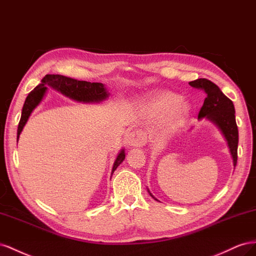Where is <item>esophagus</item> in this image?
Listing matches in <instances>:
<instances>
[{
  "mask_svg": "<svg viewBox=\"0 0 256 256\" xmlns=\"http://www.w3.org/2000/svg\"><path fill=\"white\" fill-rule=\"evenodd\" d=\"M147 142V138H146V134L142 132V130H135L132 132L128 134L126 137V142L128 146H132V147H142Z\"/></svg>",
  "mask_w": 256,
  "mask_h": 256,
  "instance_id": "esophagus-1",
  "label": "esophagus"
}]
</instances>
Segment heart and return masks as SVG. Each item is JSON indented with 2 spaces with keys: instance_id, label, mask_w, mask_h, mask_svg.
Here are the masks:
<instances>
[{
  "instance_id": "b5f03b06",
  "label": "heart",
  "mask_w": 256,
  "mask_h": 256,
  "mask_svg": "<svg viewBox=\"0 0 256 256\" xmlns=\"http://www.w3.org/2000/svg\"><path fill=\"white\" fill-rule=\"evenodd\" d=\"M144 108L152 118H164L162 130L165 133H172L181 126L190 112L188 105L181 100L179 94L170 91L158 93L144 104Z\"/></svg>"
}]
</instances>
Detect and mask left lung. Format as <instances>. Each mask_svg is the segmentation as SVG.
I'll return each mask as SVG.
<instances>
[{
  "label": "left lung",
  "instance_id": "obj_1",
  "mask_svg": "<svg viewBox=\"0 0 256 256\" xmlns=\"http://www.w3.org/2000/svg\"><path fill=\"white\" fill-rule=\"evenodd\" d=\"M188 84L206 93V98L204 100V105L202 106L198 114V119L207 118L214 123L218 130H221L226 142H228L230 156L232 158L234 167H236L238 128L235 119V107H234L232 102L228 96H224V93L216 84L206 78L196 79L194 82H188ZM148 192L153 197L149 190Z\"/></svg>",
  "mask_w": 256,
  "mask_h": 256
}]
</instances>
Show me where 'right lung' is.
I'll list each match as a JSON object with an SVG mask.
<instances>
[{"label": "right lung", "mask_w": 256, "mask_h": 256, "mask_svg": "<svg viewBox=\"0 0 256 256\" xmlns=\"http://www.w3.org/2000/svg\"><path fill=\"white\" fill-rule=\"evenodd\" d=\"M47 86L61 92L65 96L77 102H84V103H100V102L106 100L109 96L105 86L100 82H88L63 75H46L42 79V82L34 88V90L28 93L26 98L18 124L17 142L26 123L28 120V116H31L32 112L44 98ZM124 158H126V153H124V149H122L114 160L112 174L116 170V167L123 162Z\"/></svg>", "instance_id": "obj_1"}]
</instances>
